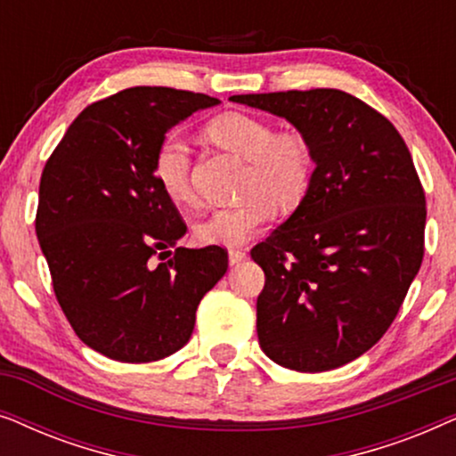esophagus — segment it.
Returning a JSON list of instances; mask_svg holds the SVG:
<instances>
[{
  "mask_svg": "<svg viewBox=\"0 0 456 456\" xmlns=\"http://www.w3.org/2000/svg\"><path fill=\"white\" fill-rule=\"evenodd\" d=\"M245 259H247V253L242 251V248H230V251H228L230 265H239L240 261H245Z\"/></svg>",
  "mask_w": 456,
  "mask_h": 456,
  "instance_id": "esophagus-1",
  "label": "esophagus"
}]
</instances>
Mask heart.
<instances>
[{"label":"heart","mask_w":456,"mask_h":456,"mask_svg":"<svg viewBox=\"0 0 456 456\" xmlns=\"http://www.w3.org/2000/svg\"><path fill=\"white\" fill-rule=\"evenodd\" d=\"M205 133L216 145L247 159V170L240 180V201L214 209L197 224L195 234L203 245H245L272 220L273 209H295L307 195L314 153L301 133H276L272 122L242 111L214 118ZM153 176L174 205L195 203L191 151L183 136H164L153 155Z\"/></svg>","instance_id":"b5f03b06"}]
</instances>
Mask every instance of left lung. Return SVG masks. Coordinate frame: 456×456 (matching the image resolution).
Segmentation results:
<instances>
[{
  "instance_id": "obj_1",
  "label": "left lung",
  "mask_w": 456,
  "mask_h": 456,
  "mask_svg": "<svg viewBox=\"0 0 456 456\" xmlns=\"http://www.w3.org/2000/svg\"><path fill=\"white\" fill-rule=\"evenodd\" d=\"M284 118L314 153L307 195L251 251L265 272L261 351L295 371H328L382 338L423 259L426 195L403 136L338 89L232 95Z\"/></svg>"
}]
</instances>
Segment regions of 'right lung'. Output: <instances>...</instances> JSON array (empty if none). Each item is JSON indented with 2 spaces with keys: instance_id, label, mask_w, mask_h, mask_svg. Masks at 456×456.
I'll return each mask as SVG.
<instances>
[{
  "instance_id": "1",
  "label": "right lung",
  "mask_w": 456,
  "mask_h": 456,
  "mask_svg": "<svg viewBox=\"0 0 456 456\" xmlns=\"http://www.w3.org/2000/svg\"><path fill=\"white\" fill-rule=\"evenodd\" d=\"M220 99L133 86L89 105L47 159L37 239L74 332L122 363L189 342L205 292L228 270L222 247L183 248L186 224L153 176L164 136Z\"/></svg>"
}]
</instances>
